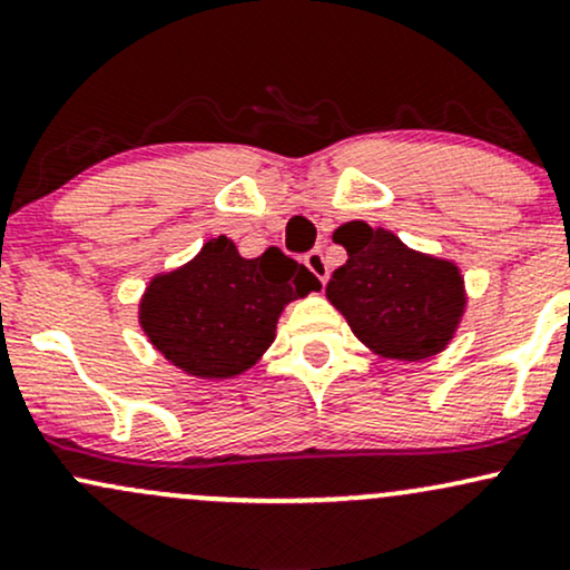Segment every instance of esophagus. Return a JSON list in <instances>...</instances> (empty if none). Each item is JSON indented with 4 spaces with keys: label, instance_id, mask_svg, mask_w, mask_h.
Returning <instances> with one entry per match:
<instances>
[{
    "label": "esophagus",
    "instance_id": "1",
    "mask_svg": "<svg viewBox=\"0 0 570 570\" xmlns=\"http://www.w3.org/2000/svg\"><path fill=\"white\" fill-rule=\"evenodd\" d=\"M305 265H307V271L313 273V276L322 281V284H326V278H330V265H326V259H324L322 252L305 254Z\"/></svg>",
    "mask_w": 570,
    "mask_h": 570
}]
</instances>
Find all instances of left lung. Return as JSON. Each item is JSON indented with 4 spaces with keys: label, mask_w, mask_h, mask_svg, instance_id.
<instances>
[{
    "label": "left lung",
    "mask_w": 570,
    "mask_h": 570,
    "mask_svg": "<svg viewBox=\"0 0 570 570\" xmlns=\"http://www.w3.org/2000/svg\"><path fill=\"white\" fill-rule=\"evenodd\" d=\"M348 259L332 273L326 299L372 353L423 362L450 345L466 313V284L453 259L410 248L367 222L337 227Z\"/></svg>",
    "instance_id": "8db88e82"
}]
</instances>
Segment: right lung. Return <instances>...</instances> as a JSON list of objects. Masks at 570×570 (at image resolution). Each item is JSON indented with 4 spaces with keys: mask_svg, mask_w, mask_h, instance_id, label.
I'll return each mask as SVG.
<instances>
[{
    "mask_svg": "<svg viewBox=\"0 0 570 570\" xmlns=\"http://www.w3.org/2000/svg\"><path fill=\"white\" fill-rule=\"evenodd\" d=\"M318 289V278L278 248L246 259L219 235L189 263L153 276L139 299V326L174 367L227 381L271 348L284 307Z\"/></svg>",
    "mask_w": 570,
    "mask_h": 570,
    "instance_id": "right-lung-1",
    "label": "right lung"
}]
</instances>
